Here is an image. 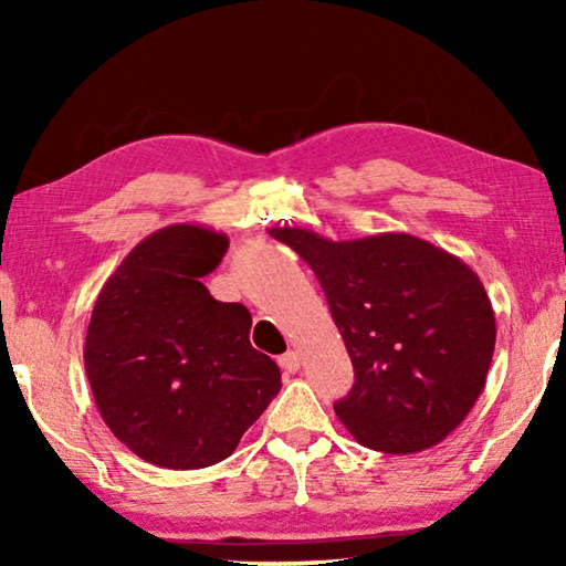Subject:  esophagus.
<instances>
[{
	"label": "esophagus",
	"instance_id": "34e87169",
	"mask_svg": "<svg viewBox=\"0 0 566 566\" xmlns=\"http://www.w3.org/2000/svg\"><path fill=\"white\" fill-rule=\"evenodd\" d=\"M280 367H282L284 371H290V375H294V371L302 367L300 352H286V354H282V357H280Z\"/></svg>",
	"mask_w": 566,
	"mask_h": 566
}]
</instances>
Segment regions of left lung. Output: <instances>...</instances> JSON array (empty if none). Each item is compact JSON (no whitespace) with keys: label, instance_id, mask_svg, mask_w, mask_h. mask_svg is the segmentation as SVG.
<instances>
[{"label":"left lung","instance_id":"8db88e82","mask_svg":"<svg viewBox=\"0 0 566 566\" xmlns=\"http://www.w3.org/2000/svg\"><path fill=\"white\" fill-rule=\"evenodd\" d=\"M312 266L347 344L354 387L334 411L359 444L411 454L462 424L490 371L496 322L484 284L459 256L389 232L332 242L274 227Z\"/></svg>","mask_w":566,"mask_h":566}]
</instances>
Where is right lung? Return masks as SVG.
Returning <instances> with one entry per match:
<instances>
[{
	"label": "right lung",
	"instance_id": "1",
	"mask_svg": "<svg viewBox=\"0 0 566 566\" xmlns=\"http://www.w3.org/2000/svg\"><path fill=\"white\" fill-rule=\"evenodd\" d=\"M229 239L199 224L149 234L104 282L92 310L84 369L94 401L134 454L202 469L239 439L282 389V371L249 342L244 304L202 284Z\"/></svg>",
	"mask_w": 566,
	"mask_h": 566
}]
</instances>
